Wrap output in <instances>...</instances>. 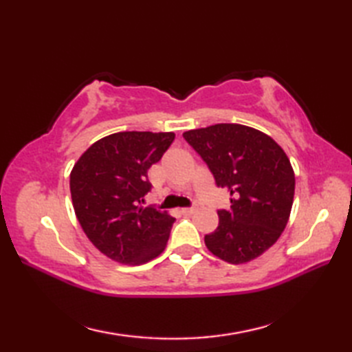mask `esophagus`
I'll return each mask as SVG.
<instances>
[{
	"label": "esophagus",
	"mask_w": 352,
	"mask_h": 352,
	"mask_svg": "<svg viewBox=\"0 0 352 352\" xmlns=\"http://www.w3.org/2000/svg\"><path fill=\"white\" fill-rule=\"evenodd\" d=\"M182 213H183V214H192V213H195V207H184V208H182Z\"/></svg>",
	"instance_id": "obj_1"
}]
</instances>
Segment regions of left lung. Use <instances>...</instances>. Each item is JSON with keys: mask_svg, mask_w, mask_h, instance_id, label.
<instances>
[{"mask_svg": "<svg viewBox=\"0 0 352 352\" xmlns=\"http://www.w3.org/2000/svg\"><path fill=\"white\" fill-rule=\"evenodd\" d=\"M203 157L231 206L219 210V226L204 242L231 265L260 257L287 226L295 195V172L284 149L263 131L242 124H216L183 133Z\"/></svg>", "mask_w": 352, "mask_h": 352, "instance_id": "1", "label": "left lung"}]
</instances>
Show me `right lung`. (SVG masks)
Here are the masks:
<instances>
[{"mask_svg":"<svg viewBox=\"0 0 352 352\" xmlns=\"http://www.w3.org/2000/svg\"><path fill=\"white\" fill-rule=\"evenodd\" d=\"M175 133L121 131L96 140L80 155L69 178L76 216L95 248L138 266L166 248L174 218L144 207L148 169L162 159Z\"/></svg>","mask_w":352,"mask_h":352,"instance_id":"1","label":"right lung"}]
</instances>
